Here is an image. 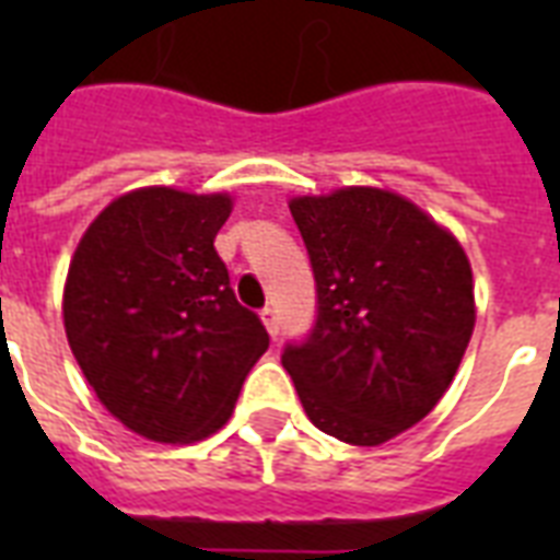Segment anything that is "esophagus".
<instances>
[{"instance_id":"esophagus-1","label":"esophagus","mask_w":560,"mask_h":560,"mask_svg":"<svg viewBox=\"0 0 560 560\" xmlns=\"http://www.w3.org/2000/svg\"><path fill=\"white\" fill-rule=\"evenodd\" d=\"M261 323H264V328H267V334H270L272 340H276V337H279V314H276V307H264L261 311Z\"/></svg>"}]
</instances>
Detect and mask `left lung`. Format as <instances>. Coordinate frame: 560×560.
<instances>
[{
	"label": "left lung",
	"mask_w": 560,
	"mask_h": 560,
	"mask_svg": "<svg viewBox=\"0 0 560 560\" xmlns=\"http://www.w3.org/2000/svg\"><path fill=\"white\" fill-rule=\"evenodd\" d=\"M290 214L314 264V334L281 354L307 418L377 447L442 400L468 349L477 302L459 237L374 186L299 194Z\"/></svg>",
	"instance_id": "8db88e82"
}]
</instances>
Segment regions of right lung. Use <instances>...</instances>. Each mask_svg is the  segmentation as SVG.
<instances>
[{
	"label": "right lung",
	"mask_w": 560,
	"mask_h": 560,
	"mask_svg": "<svg viewBox=\"0 0 560 560\" xmlns=\"http://www.w3.org/2000/svg\"><path fill=\"white\" fill-rule=\"evenodd\" d=\"M229 214L226 191L133 188L86 226L66 272L63 328L83 377L151 442L218 433L270 346L214 249Z\"/></svg>",
	"instance_id": "obj_1"
}]
</instances>
